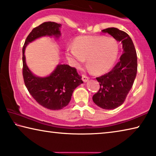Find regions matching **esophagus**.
Segmentation results:
<instances>
[{"label":"esophagus","mask_w":156,"mask_h":156,"mask_svg":"<svg viewBox=\"0 0 156 156\" xmlns=\"http://www.w3.org/2000/svg\"><path fill=\"white\" fill-rule=\"evenodd\" d=\"M82 79H83V80L84 82V83H86V82H87L89 80V78L87 76L83 75V76H82Z\"/></svg>","instance_id":"1"}]
</instances>
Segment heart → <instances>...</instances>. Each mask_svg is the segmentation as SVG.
<instances>
[{
	"mask_svg": "<svg viewBox=\"0 0 156 156\" xmlns=\"http://www.w3.org/2000/svg\"><path fill=\"white\" fill-rule=\"evenodd\" d=\"M118 51V43L112 37L83 36L73 41V47L66 49L65 55L76 67H81L87 60L92 72L102 74L114 64Z\"/></svg>",
	"mask_w": 156,
	"mask_h": 156,
	"instance_id": "1",
	"label": "heart"
}]
</instances>
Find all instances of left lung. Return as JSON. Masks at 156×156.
I'll list each match as a JSON object with an SVG mask.
<instances>
[{"mask_svg": "<svg viewBox=\"0 0 156 156\" xmlns=\"http://www.w3.org/2000/svg\"><path fill=\"white\" fill-rule=\"evenodd\" d=\"M113 37L122 45V54L113 69L96 78L100 89L93 96L95 104L103 109H114L125 102L137 74V54L131 38L125 31L110 27L102 31Z\"/></svg>", "mask_w": 156, "mask_h": 156, "instance_id": "8db88e82", "label": "left lung"}]
</instances>
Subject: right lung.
<instances>
[{
	"mask_svg": "<svg viewBox=\"0 0 156 156\" xmlns=\"http://www.w3.org/2000/svg\"><path fill=\"white\" fill-rule=\"evenodd\" d=\"M61 25L54 22H45L33 29L27 37L23 48V75L26 87L36 101L51 110H59L67 106L74 89L83 83L82 77L75 68L65 64L57 65L49 75L40 77L34 74L26 63V47L44 36H61Z\"/></svg>",
	"mask_w": 156,
	"mask_h": 156,
	"instance_id": "add662e5",
	"label": "right lung"
}]
</instances>
